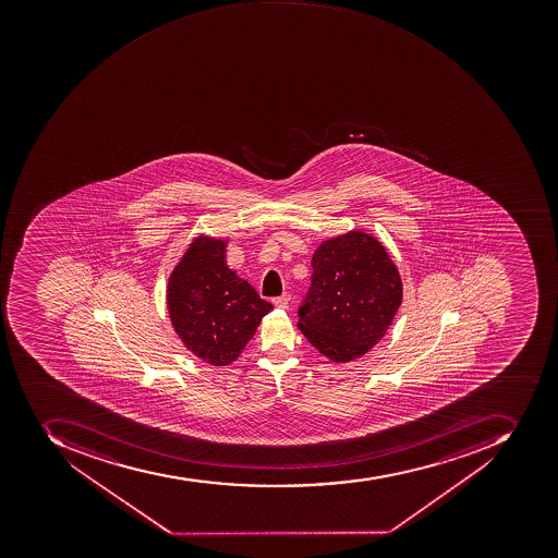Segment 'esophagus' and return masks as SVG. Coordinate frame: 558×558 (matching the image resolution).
<instances>
[{"label": "esophagus", "instance_id": "34e87169", "mask_svg": "<svg viewBox=\"0 0 558 558\" xmlns=\"http://www.w3.org/2000/svg\"><path fill=\"white\" fill-rule=\"evenodd\" d=\"M272 304L280 307V310H289V298H287V295H280V298L272 299Z\"/></svg>", "mask_w": 558, "mask_h": 558}]
</instances>
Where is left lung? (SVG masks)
Listing matches in <instances>:
<instances>
[{
    "mask_svg": "<svg viewBox=\"0 0 558 558\" xmlns=\"http://www.w3.org/2000/svg\"><path fill=\"white\" fill-rule=\"evenodd\" d=\"M299 330L333 363L360 359L393 324L403 286L386 246L363 231L329 238L312 259Z\"/></svg>",
    "mask_w": 558,
    "mask_h": 558,
    "instance_id": "1",
    "label": "left lung"
}]
</instances>
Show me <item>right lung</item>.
<instances>
[{
	"mask_svg": "<svg viewBox=\"0 0 558 558\" xmlns=\"http://www.w3.org/2000/svg\"><path fill=\"white\" fill-rule=\"evenodd\" d=\"M225 238H193L167 286L170 322L196 359L226 367L240 356L272 304L226 263Z\"/></svg>",
	"mask_w": 558,
	"mask_h": 558,
	"instance_id": "obj_1",
	"label": "right lung"
}]
</instances>
